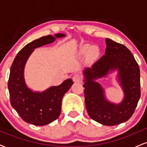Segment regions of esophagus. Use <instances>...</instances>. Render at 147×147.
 Wrapping results in <instances>:
<instances>
[{
  "instance_id": "1",
  "label": "esophagus",
  "mask_w": 147,
  "mask_h": 147,
  "mask_svg": "<svg viewBox=\"0 0 147 147\" xmlns=\"http://www.w3.org/2000/svg\"><path fill=\"white\" fill-rule=\"evenodd\" d=\"M82 75H79L78 73L75 74V75H73V77H72V80H73V82H80V81L82 80Z\"/></svg>"
}]
</instances>
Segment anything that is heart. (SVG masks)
Here are the masks:
<instances>
[{"label":"heart","instance_id":"heart-1","mask_svg":"<svg viewBox=\"0 0 147 147\" xmlns=\"http://www.w3.org/2000/svg\"><path fill=\"white\" fill-rule=\"evenodd\" d=\"M88 46H85V47H84L83 50H84V51H86V50H88Z\"/></svg>","mask_w":147,"mask_h":147}]
</instances>
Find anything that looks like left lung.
<instances>
[{
	"mask_svg": "<svg viewBox=\"0 0 147 147\" xmlns=\"http://www.w3.org/2000/svg\"><path fill=\"white\" fill-rule=\"evenodd\" d=\"M106 52L91 68L84 70V96L87 113L93 120L106 126L126 122L132 116L140 97L139 65L125 45L106 38ZM117 68L125 92L124 100L118 105L107 102L103 91L94 79L101 78L109 71Z\"/></svg>",
	"mask_w": 147,
	"mask_h": 147,
	"instance_id": "8db88e82",
	"label": "left lung"
}]
</instances>
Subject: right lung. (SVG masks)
<instances>
[{"instance_id": "obj_1", "label": "right lung", "mask_w": 147, "mask_h": 147, "mask_svg": "<svg viewBox=\"0 0 147 147\" xmlns=\"http://www.w3.org/2000/svg\"><path fill=\"white\" fill-rule=\"evenodd\" d=\"M57 38L65 36L57 34ZM52 35L41 37L28 43L18 52L10 68L8 80L10 103L25 122L36 126H43L56 120L59 117L61 100L73 82L64 81L58 86H52L44 92H33L27 88L23 78L25 62L34 49L48 44L55 40Z\"/></svg>"}]
</instances>
